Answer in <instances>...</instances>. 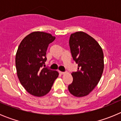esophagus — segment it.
I'll return each instance as SVG.
<instances>
[{
    "mask_svg": "<svg viewBox=\"0 0 121 121\" xmlns=\"http://www.w3.org/2000/svg\"><path fill=\"white\" fill-rule=\"evenodd\" d=\"M59 73L61 74H63L65 73V72H63V71H59Z\"/></svg>",
    "mask_w": 121,
    "mask_h": 121,
    "instance_id": "esophagus-1",
    "label": "esophagus"
}]
</instances>
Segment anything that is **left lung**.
Instances as JSON below:
<instances>
[{
    "label": "left lung",
    "instance_id": "obj_1",
    "mask_svg": "<svg viewBox=\"0 0 121 121\" xmlns=\"http://www.w3.org/2000/svg\"><path fill=\"white\" fill-rule=\"evenodd\" d=\"M69 45L78 68L76 72L71 73L73 81L68 85V90L76 97L85 96L96 87L102 76L103 51L96 40L82 31L71 34Z\"/></svg>",
    "mask_w": 121,
    "mask_h": 121
}]
</instances>
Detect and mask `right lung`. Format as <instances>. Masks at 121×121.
<instances>
[{
	"label": "right lung",
	"mask_w": 121,
	"mask_h": 121,
	"mask_svg": "<svg viewBox=\"0 0 121 121\" xmlns=\"http://www.w3.org/2000/svg\"><path fill=\"white\" fill-rule=\"evenodd\" d=\"M51 34L41 31L30 33L22 40L16 55V67L19 81L28 92L43 96L50 91L57 71L45 66L48 45L55 40Z\"/></svg>",
	"instance_id": "1"
}]
</instances>
